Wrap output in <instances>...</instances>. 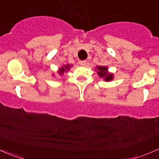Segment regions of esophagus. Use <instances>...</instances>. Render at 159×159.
<instances>
[{
    "mask_svg": "<svg viewBox=\"0 0 159 159\" xmlns=\"http://www.w3.org/2000/svg\"><path fill=\"white\" fill-rule=\"evenodd\" d=\"M79 65L81 66H84V65H86V61H80Z\"/></svg>",
    "mask_w": 159,
    "mask_h": 159,
    "instance_id": "obj_1",
    "label": "esophagus"
}]
</instances>
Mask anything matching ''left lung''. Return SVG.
Masks as SVG:
<instances>
[{
    "instance_id": "left-lung-1",
    "label": "left lung",
    "mask_w": 159,
    "mask_h": 159,
    "mask_svg": "<svg viewBox=\"0 0 159 159\" xmlns=\"http://www.w3.org/2000/svg\"><path fill=\"white\" fill-rule=\"evenodd\" d=\"M94 70L97 71L98 75L101 78H103L104 81H111L114 79V74L108 71V68L107 66H96Z\"/></svg>"
}]
</instances>
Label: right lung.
Wrapping results in <instances>:
<instances>
[{"label": "right lung", "instance_id": "1", "mask_svg": "<svg viewBox=\"0 0 159 159\" xmlns=\"http://www.w3.org/2000/svg\"><path fill=\"white\" fill-rule=\"evenodd\" d=\"M73 66V65H70L69 64H67V65H64L63 66H61V68H58V70H57V75H60V76H61V75H64V73H66V72H68V70H69L70 68H71V67ZM53 76H54V75L53 74Z\"/></svg>", "mask_w": 159, "mask_h": 159}]
</instances>
